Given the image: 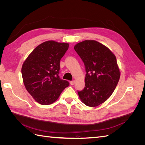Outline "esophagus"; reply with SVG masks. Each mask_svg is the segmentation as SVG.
Here are the masks:
<instances>
[{
  "label": "esophagus",
  "instance_id": "obj_1",
  "mask_svg": "<svg viewBox=\"0 0 145 145\" xmlns=\"http://www.w3.org/2000/svg\"><path fill=\"white\" fill-rule=\"evenodd\" d=\"M74 83H75V80H72L70 82V84H71V85H74Z\"/></svg>",
  "mask_w": 145,
  "mask_h": 145
}]
</instances>
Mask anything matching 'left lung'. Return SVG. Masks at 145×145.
Returning <instances> with one entry per match:
<instances>
[{
  "label": "left lung",
  "instance_id": "left-lung-1",
  "mask_svg": "<svg viewBox=\"0 0 145 145\" xmlns=\"http://www.w3.org/2000/svg\"><path fill=\"white\" fill-rule=\"evenodd\" d=\"M84 63L85 87L78 91L82 102L95 107L108 99L116 89L120 71L115 55L106 46L94 40L79 42L74 47Z\"/></svg>",
  "mask_w": 145,
  "mask_h": 145
}]
</instances>
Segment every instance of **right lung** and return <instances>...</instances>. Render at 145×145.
Returning <instances> with one entry per match:
<instances>
[{"label": "right lung", "mask_w": 145, "mask_h": 145, "mask_svg": "<svg viewBox=\"0 0 145 145\" xmlns=\"http://www.w3.org/2000/svg\"><path fill=\"white\" fill-rule=\"evenodd\" d=\"M69 43L48 40L38 45L22 65V75L26 89L43 105L54 103L69 82L59 76L60 61Z\"/></svg>", "instance_id": "1"}]
</instances>
